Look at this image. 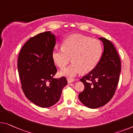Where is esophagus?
<instances>
[{
    "label": "esophagus",
    "instance_id": "1",
    "mask_svg": "<svg viewBox=\"0 0 133 133\" xmlns=\"http://www.w3.org/2000/svg\"><path fill=\"white\" fill-rule=\"evenodd\" d=\"M67 81H68V83H70L71 82H73L74 80L72 79H69V78H68L67 79Z\"/></svg>",
    "mask_w": 133,
    "mask_h": 133
}]
</instances>
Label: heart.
<instances>
[{
    "label": "heart",
    "mask_w": 133,
    "mask_h": 133,
    "mask_svg": "<svg viewBox=\"0 0 133 133\" xmlns=\"http://www.w3.org/2000/svg\"><path fill=\"white\" fill-rule=\"evenodd\" d=\"M103 52L101 41L81 35L69 37L61 47L55 46L52 51L55 64L63 68L71 61L73 62L61 71V75L72 78L81 71L89 72L98 64Z\"/></svg>",
    "instance_id": "1"
}]
</instances>
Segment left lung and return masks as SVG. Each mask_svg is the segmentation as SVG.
Segmentation results:
<instances>
[{
    "mask_svg": "<svg viewBox=\"0 0 133 133\" xmlns=\"http://www.w3.org/2000/svg\"><path fill=\"white\" fill-rule=\"evenodd\" d=\"M104 50L96 67L80 81L85 86L79 99L85 106L96 109L108 103L115 94L119 81L121 61L113 44L103 37Z\"/></svg>",
    "mask_w": 133,
    "mask_h": 133,
    "instance_id": "obj_1",
    "label": "left lung"
}]
</instances>
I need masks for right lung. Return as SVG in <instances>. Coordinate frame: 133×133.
I'll return each mask as SVG.
<instances>
[{
	"label": "right lung",
	"instance_id": "add662e5",
	"mask_svg": "<svg viewBox=\"0 0 133 133\" xmlns=\"http://www.w3.org/2000/svg\"><path fill=\"white\" fill-rule=\"evenodd\" d=\"M56 37L50 31L30 38L19 53L17 69L25 96L41 108H49L59 100L67 85L64 76L54 78L57 69L52 57Z\"/></svg>",
	"mask_w": 133,
	"mask_h": 133
}]
</instances>
